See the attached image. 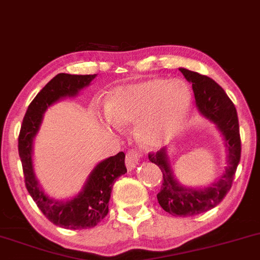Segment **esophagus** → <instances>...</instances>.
Wrapping results in <instances>:
<instances>
[{
	"instance_id": "34e87169",
	"label": "esophagus",
	"mask_w": 260,
	"mask_h": 260,
	"mask_svg": "<svg viewBox=\"0 0 260 260\" xmlns=\"http://www.w3.org/2000/svg\"><path fill=\"white\" fill-rule=\"evenodd\" d=\"M139 164V154L136 150H131L126 155V166L129 171L134 170Z\"/></svg>"
}]
</instances>
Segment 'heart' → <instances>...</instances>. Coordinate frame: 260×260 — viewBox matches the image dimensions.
Listing matches in <instances>:
<instances>
[{"mask_svg":"<svg viewBox=\"0 0 260 260\" xmlns=\"http://www.w3.org/2000/svg\"><path fill=\"white\" fill-rule=\"evenodd\" d=\"M191 103V90L184 81L148 79L112 88L105 100V115L116 127L137 123L139 143L158 149L179 132Z\"/></svg>","mask_w":260,"mask_h":260,"instance_id":"1","label":"heart"}]
</instances>
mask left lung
Here are the masks:
<instances>
[{
	"mask_svg": "<svg viewBox=\"0 0 260 260\" xmlns=\"http://www.w3.org/2000/svg\"><path fill=\"white\" fill-rule=\"evenodd\" d=\"M187 82L192 84L196 108L200 115L214 124L223 137L226 161L219 178L206 186L192 187L181 184L172 170L168 149L164 148L156 154H149V160L160 167L164 174L161 191L157 201L166 212L178 217L196 215L219 205L228 191L241 157L240 127L237 112L233 102L215 81L195 71L179 68Z\"/></svg>",
	"mask_w": 260,
	"mask_h": 260,
	"instance_id": "obj_1",
	"label": "left lung"
}]
</instances>
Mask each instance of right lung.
I'll return each instance as SVG.
<instances>
[{
    "label": "right lung",
    "mask_w": 260,
    "mask_h": 260,
    "mask_svg": "<svg viewBox=\"0 0 260 260\" xmlns=\"http://www.w3.org/2000/svg\"><path fill=\"white\" fill-rule=\"evenodd\" d=\"M96 77L94 75L58 74L40 90L25 114L19 134V156L25 185L37 207L53 224L64 229L80 230L95 226L109 212V200L114 183L127 173L123 152L105 158L94 166L82 189L70 199H54L45 191L34 168V140L39 133L43 115L53 104L75 98Z\"/></svg>",
    "instance_id": "add662e5"
}]
</instances>
